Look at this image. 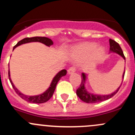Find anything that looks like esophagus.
<instances>
[{
	"instance_id": "obj_1",
	"label": "esophagus",
	"mask_w": 135,
	"mask_h": 135,
	"mask_svg": "<svg viewBox=\"0 0 135 135\" xmlns=\"http://www.w3.org/2000/svg\"><path fill=\"white\" fill-rule=\"evenodd\" d=\"M76 71V67L75 66H71L68 69V73L69 74H72V73H74Z\"/></svg>"
}]
</instances>
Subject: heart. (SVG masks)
<instances>
[{"instance_id":"1","label":"heart","mask_w":135,"mask_h":135,"mask_svg":"<svg viewBox=\"0 0 135 135\" xmlns=\"http://www.w3.org/2000/svg\"><path fill=\"white\" fill-rule=\"evenodd\" d=\"M93 51L91 60L97 61L101 57L104 50L101 47H97V45L95 43H84L76 46L74 50V54L78 57L82 58L89 55Z\"/></svg>"}]
</instances>
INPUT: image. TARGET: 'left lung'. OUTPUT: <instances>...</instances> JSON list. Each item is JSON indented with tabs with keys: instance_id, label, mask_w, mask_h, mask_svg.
Returning a JSON list of instances; mask_svg holds the SVG:
<instances>
[{
	"instance_id": "left-lung-1",
	"label": "left lung",
	"mask_w": 135,
	"mask_h": 135,
	"mask_svg": "<svg viewBox=\"0 0 135 135\" xmlns=\"http://www.w3.org/2000/svg\"><path fill=\"white\" fill-rule=\"evenodd\" d=\"M110 51H113V52H115L116 54H119V55L122 57L123 59H125L126 61V57H125V55L123 54V51H122V48H121L120 46L119 45V44L118 42H116L115 40H112L110 39ZM124 75H125V72L123 74V80L124 78ZM85 79H86V76L84 73H82L81 74V84H80V87L76 89V95H78L79 98L81 99L82 101L85 102L86 103H99V102L104 101V100H108V99H110L111 97H112L113 96L115 95L117 93V92L119 91L120 86L118 88V89H117L115 91H114V93L110 94V95H93L89 92H88L85 89V86H84V84H85ZM123 82V81H122Z\"/></svg>"
}]
</instances>
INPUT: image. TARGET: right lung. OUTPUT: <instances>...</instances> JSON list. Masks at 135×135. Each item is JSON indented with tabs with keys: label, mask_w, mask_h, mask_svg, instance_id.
<instances>
[{
	"label": "right lung",
	"mask_w": 135,
	"mask_h": 135,
	"mask_svg": "<svg viewBox=\"0 0 135 135\" xmlns=\"http://www.w3.org/2000/svg\"><path fill=\"white\" fill-rule=\"evenodd\" d=\"M41 42L42 44H44L45 45L47 46H51L53 44V42L51 39L48 38L46 37H41V36H35V37H31V38H23V40H20V42H18V43L16 45V46L13 47V50L16 48L17 46H20V45L23 44L25 43H28V42ZM66 74V70H62L58 73V74H57L55 77L52 80V82H51L50 87L44 92V93L41 94V95H36V96H26V95H23L20 92V91H18V89L14 86L13 84L12 83V80L10 78V75H9V70H8V78L9 81H10L11 84H12V87H13V89H14L15 91L16 92V93L19 95L21 98H22L23 100H26V101L28 102V103H37V104H40V103H44L47 102V100H50V98L53 96V94L54 93V91H55V88H56V85L57 82L59 81V80L61 79V78L62 76H65Z\"/></svg>",
	"instance_id": "obj_1"
}]
</instances>
